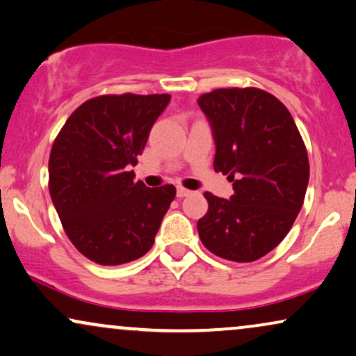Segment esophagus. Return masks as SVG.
I'll list each match as a JSON object with an SVG mask.
<instances>
[{
    "label": "esophagus",
    "mask_w": 356,
    "mask_h": 356,
    "mask_svg": "<svg viewBox=\"0 0 356 356\" xmlns=\"http://www.w3.org/2000/svg\"><path fill=\"white\" fill-rule=\"evenodd\" d=\"M188 195H192V191H188V188H184L181 186L177 187V197H179V199H182V197H188Z\"/></svg>",
    "instance_id": "obj_1"
}]
</instances>
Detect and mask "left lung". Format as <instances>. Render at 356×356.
<instances>
[{"label":"left lung","mask_w":356,"mask_h":356,"mask_svg":"<svg viewBox=\"0 0 356 356\" xmlns=\"http://www.w3.org/2000/svg\"><path fill=\"white\" fill-rule=\"evenodd\" d=\"M215 141L213 169L228 175L230 199L205 192L197 222L204 246L236 263L268 254L302 209L309 159L287 108L259 88H218L199 100Z\"/></svg>","instance_id":"8db88e82"}]
</instances>
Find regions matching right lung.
Returning <instances> with one entry per match:
<instances>
[{
	"label": "right lung",
	"instance_id": "1",
	"mask_svg": "<svg viewBox=\"0 0 356 356\" xmlns=\"http://www.w3.org/2000/svg\"><path fill=\"white\" fill-rule=\"evenodd\" d=\"M170 95H103L65 121L49 157V192L67 236L103 266L129 263L151 250L175 197L174 186L134 182L145 149Z\"/></svg>",
	"mask_w": 356,
	"mask_h": 356
}]
</instances>
